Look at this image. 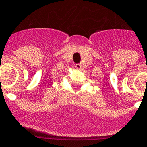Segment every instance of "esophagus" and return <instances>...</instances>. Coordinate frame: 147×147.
Masks as SVG:
<instances>
[{"label":"esophagus","instance_id":"34e87169","mask_svg":"<svg viewBox=\"0 0 147 147\" xmlns=\"http://www.w3.org/2000/svg\"><path fill=\"white\" fill-rule=\"evenodd\" d=\"M75 67H76V69H82V65L80 64H76L75 65Z\"/></svg>","mask_w":147,"mask_h":147}]
</instances>
